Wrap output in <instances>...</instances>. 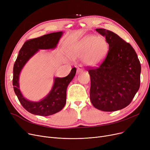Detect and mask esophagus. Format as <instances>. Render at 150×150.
Returning a JSON list of instances; mask_svg holds the SVG:
<instances>
[{"mask_svg":"<svg viewBox=\"0 0 150 150\" xmlns=\"http://www.w3.org/2000/svg\"><path fill=\"white\" fill-rule=\"evenodd\" d=\"M83 71V69L82 68L81 66H80L77 68V73L78 74H80V73H81Z\"/></svg>","mask_w":150,"mask_h":150,"instance_id":"esophagus-1","label":"esophagus"}]
</instances>
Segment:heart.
<instances>
[{
    "label": "heart",
    "instance_id": "obj_1",
    "mask_svg": "<svg viewBox=\"0 0 150 150\" xmlns=\"http://www.w3.org/2000/svg\"><path fill=\"white\" fill-rule=\"evenodd\" d=\"M108 45L105 38L101 36H88L83 38L71 51L74 59L82 58L87 66H94L101 62L107 55Z\"/></svg>",
    "mask_w": 150,
    "mask_h": 150
}]
</instances>
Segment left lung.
<instances>
[{"label": "left lung", "instance_id": "left-lung-1", "mask_svg": "<svg viewBox=\"0 0 150 150\" xmlns=\"http://www.w3.org/2000/svg\"><path fill=\"white\" fill-rule=\"evenodd\" d=\"M96 30L105 37L109 45L107 57L99 67L90 68V99L104 112L122 109L131 103L140 88L141 66L134 49L114 32Z\"/></svg>", "mask_w": 150, "mask_h": 150}]
</instances>
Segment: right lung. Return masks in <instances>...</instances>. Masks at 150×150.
<instances>
[{
  "label": "right lung",
  "mask_w": 150,
  "mask_h": 150,
  "mask_svg": "<svg viewBox=\"0 0 150 150\" xmlns=\"http://www.w3.org/2000/svg\"><path fill=\"white\" fill-rule=\"evenodd\" d=\"M63 34L57 32L27 40L19 51L13 66V86L15 93L22 106L29 113L40 116H50L57 113L64 108L66 102V91L69 84L76 74V68L71 70L66 77H55L54 84L50 93L42 100L32 102L23 97L19 89V76L24 65L39 50L54 49Z\"/></svg>",
  "instance_id": "1"
}]
</instances>
